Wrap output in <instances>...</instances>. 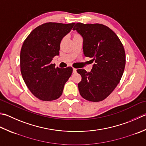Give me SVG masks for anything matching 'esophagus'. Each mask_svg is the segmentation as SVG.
<instances>
[{
  "mask_svg": "<svg viewBox=\"0 0 146 146\" xmlns=\"http://www.w3.org/2000/svg\"><path fill=\"white\" fill-rule=\"evenodd\" d=\"M73 72L74 73H75L76 72V68H73Z\"/></svg>",
  "mask_w": 146,
  "mask_h": 146,
  "instance_id": "esophagus-1",
  "label": "esophagus"
}]
</instances>
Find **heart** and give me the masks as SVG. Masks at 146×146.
<instances>
[{"instance_id": "1", "label": "heart", "mask_w": 146, "mask_h": 146, "mask_svg": "<svg viewBox=\"0 0 146 146\" xmlns=\"http://www.w3.org/2000/svg\"><path fill=\"white\" fill-rule=\"evenodd\" d=\"M78 36H80V35L78 33H75V34H73V38H75V37H78Z\"/></svg>"}]
</instances>
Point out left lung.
<instances>
[{"label": "left lung", "instance_id": "obj_1", "mask_svg": "<svg viewBox=\"0 0 146 146\" xmlns=\"http://www.w3.org/2000/svg\"><path fill=\"white\" fill-rule=\"evenodd\" d=\"M84 39L85 56L95 61L90 72L77 70L82 76L78 87L83 98L99 102L110 95L120 81L125 66V52L120 40L104 25L77 23L73 28Z\"/></svg>", "mask_w": 146, "mask_h": 146}]
</instances>
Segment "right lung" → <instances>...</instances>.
<instances>
[{"mask_svg":"<svg viewBox=\"0 0 146 146\" xmlns=\"http://www.w3.org/2000/svg\"><path fill=\"white\" fill-rule=\"evenodd\" d=\"M74 25L45 23L35 28L23 44L20 53L21 75L28 89L40 100L58 99L72 74L71 67L56 68L51 61L59 54L61 40Z\"/></svg>","mask_w":146,"mask_h":146,"instance_id":"obj_1","label":"right lung"}]
</instances>
